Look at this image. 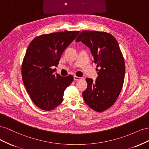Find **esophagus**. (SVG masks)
Listing matches in <instances>:
<instances>
[{"instance_id": "1", "label": "esophagus", "mask_w": 149, "mask_h": 149, "mask_svg": "<svg viewBox=\"0 0 149 149\" xmlns=\"http://www.w3.org/2000/svg\"><path fill=\"white\" fill-rule=\"evenodd\" d=\"M73 79L74 81H79L80 79H81L82 78H80V77H78V76H73Z\"/></svg>"}]
</instances>
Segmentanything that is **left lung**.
I'll list each match as a JSON object with an SVG mask.
<instances>
[{
	"label": "left lung",
	"instance_id": "left-lung-1",
	"mask_svg": "<svg viewBox=\"0 0 149 149\" xmlns=\"http://www.w3.org/2000/svg\"><path fill=\"white\" fill-rule=\"evenodd\" d=\"M91 50L94 63L100 67L96 81L86 78L88 87L83 92L84 102L92 109L102 112L111 107L123 88L125 66L116 38L104 31H83L76 40Z\"/></svg>",
	"mask_w": 149,
	"mask_h": 149
}]
</instances>
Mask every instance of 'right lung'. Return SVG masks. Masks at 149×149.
<instances>
[{"label":"right lung","mask_w":149,"mask_h":149,"mask_svg":"<svg viewBox=\"0 0 149 149\" xmlns=\"http://www.w3.org/2000/svg\"><path fill=\"white\" fill-rule=\"evenodd\" d=\"M79 33L65 31L42 35L28 47L22 62V77L30 99L40 109L53 110L63 101L64 91L73 82V76L55 74L53 67Z\"/></svg>","instance_id":"1"}]
</instances>
